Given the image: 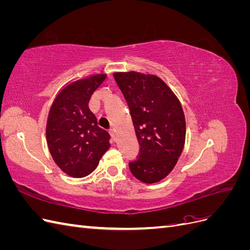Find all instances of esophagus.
Here are the masks:
<instances>
[{
	"label": "esophagus",
	"mask_w": 250,
	"mask_h": 250,
	"mask_svg": "<svg viewBox=\"0 0 250 250\" xmlns=\"http://www.w3.org/2000/svg\"><path fill=\"white\" fill-rule=\"evenodd\" d=\"M109 133H110V135H111L112 141L116 142V141H117V134H116L115 128H110V129H109Z\"/></svg>",
	"instance_id": "obj_1"
}]
</instances>
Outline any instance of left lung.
Listing matches in <instances>:
<instances>
[{"label":"left lung","instance_id":"left-lung-1","mask_svg":"<svg viewBox=\"0 0 250 250\" xmlns=\"http://www.w3.org/2000/svg\"><path fill=\"white\" fill-rule=\"evenodd\" d=\"M130 109L140 153L129 163L132 175L144 184L167 177L186 142V119L180 101L163 79L137 71L113 74Z\"/></svg>","mask_w":250,"mask_h":250}]
</instances>
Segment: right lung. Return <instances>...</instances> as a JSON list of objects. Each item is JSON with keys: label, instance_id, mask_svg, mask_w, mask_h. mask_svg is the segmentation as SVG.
I'll list each match as a JSON object with an SVG mask.
<instances>
[{"label": "right lung", "instance_id": "obj_1", "mask_svg": "<svg viewBox=\"0 0 250 250\" xmlns=\"http://www.w3.org/2000/svg\"><path fill=\"white\" fill-rule=\"evenodd\" d=\"M107 74H95L65 84L48 115L46 138L53 161L69 176L81 178L96 170L110 147L109 133L98 126L88 107L93 93Z\"/></svg>", "mask_w": 250, "mask_h": 250}]
</instances>
